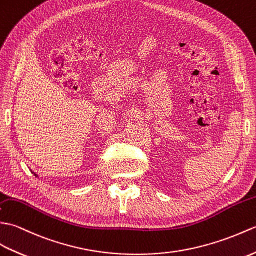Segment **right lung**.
<instances>
[{
	"instance_id": "right-lung-1",
	"label": "right lung",
	"mask_w": 256,
	"mask_h": 256,
	"mask_svg": "<svg viewBox=\"0 0 256 256\" xmlns=\"http://www.w3.org/2000/svg\"><path fill=\"white\" fill-rule=\"evenodd\" d=\"M32 173H34V172H32ZM34 175H35V176H37V178H38V175H37L36 173H34Z\"/></svg>"
}]
</instances>
